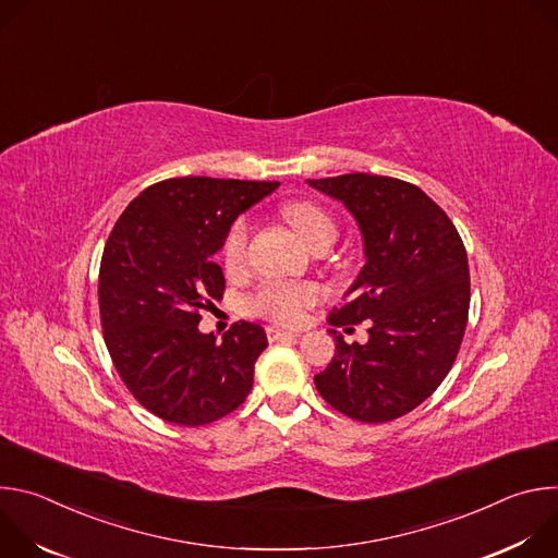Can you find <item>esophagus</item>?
<instances>
[{"label":"esophagus","instance_id":"34e87169","mask_svg":"<svg viewBox=\"0 0 558 558\" xmlns=\"http://www.w3.org/2000/svg\"><path fill=\"white\" fill-rule=\"evenodd\" d=\"M267 338H269V342H280V340H289V338H300V333L298 331L278 329V327H269L267 329Z\"/></svg>","mask_w":558,"mask_h":558}]
</instances>
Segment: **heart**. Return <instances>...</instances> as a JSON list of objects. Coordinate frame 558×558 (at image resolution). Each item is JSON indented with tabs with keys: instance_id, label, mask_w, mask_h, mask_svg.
Listing matches in <instances>:
<instances>
[{
	"instance_id": "obj_1",
	"label": "heart",
	"mask_w": 558,
	"mask_h": 558,
	"mask_svg": "<svg viewBox=\"0 0 558 558\" xmlns=\"http://www.w3.org/2000/svg\"><path fill=\"white\" fill-rule=\"evenodd\" d=\"M282 216L308 250L317 243L336 241L338 225L323 205L311 203V201H293L282 207ZM247 241H250L247 220L238 218L229 227L222 243V263L229 271H238L245 265ZM313 300H315V289L311 284H267L256 293V298L252 300V306L258 313L274 317L278 323H298L304 306H308Z\"/></svg>"
}]
</instances>
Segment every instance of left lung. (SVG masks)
<instances>
[{
  "label": "left lung",
  "instance_id": "left-lung-1",
  "mask_svg": "<svg viewBox=\"0 0 558 558\" xmlns=\"http://www.w3.org/2000/svg\"><path fill=\"white\" fill-rule=\"evenodd\" d=\"M355 218L364 267L329 323L368 320V342L336 338V355L313 377L340 413L381 424L417 409L448 375L463 340L470 274L446 211L417 185L373 174L308 179Z\"/></svg>",
  "mask_w": 558,
  "mask_h": 558
}]
</instances>
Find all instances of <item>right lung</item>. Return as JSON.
<instances>
[{
    "label": "right lung",
    "instance_id": "right-lung-1",
    "mask_svg": "<svg viewBox=\"0 0 558 558\" xmlns=\"http://www.w3.org/2000/svg\"><path fill=\"white\" fill-rule=\"evenodd\" d=\"M278 185L168 179L119 216L99 269L101 327L121 379L156 417L203 426L247 400L267 349L265 329L243 320L218 340L198 323L203 308L222 298L214 254L229 227Z\"/></svg>",
    "mask_w": 558,
    "mask_h": 558
}]
</instances>
